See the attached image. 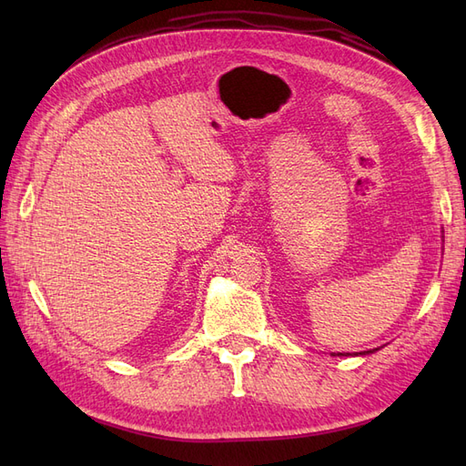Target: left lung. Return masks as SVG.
<instances>
[{
  "label": "left lung",
  "instance_id": "obj_1",
  "mask_svg": "<svg viewBox=\"0 0 466 466\" xmlns=\"http://www.w3.org/2000/svg\"><path fill=\"white\" fill-rule=\"evenodd\" d=\"M379 350V348H377ZM377 350H368V351H360V354H354V356H365V354H373V351ZM334 356V354H332ZM336 356H350V354H336Z\"/></svg>",
  "mask_w": 466,
  "mask_h": 466
}]
</instances>
